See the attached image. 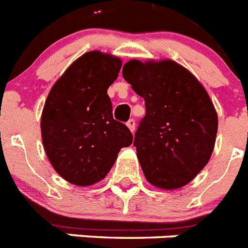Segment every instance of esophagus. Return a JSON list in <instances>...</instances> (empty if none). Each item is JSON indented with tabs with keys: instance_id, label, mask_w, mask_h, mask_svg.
<instances>
[{
	"instance_id": "1",
	"label": "esophagus",
	"mask_w": 248,
	"mask_h": 248,
	"mask_svg": "<svg viewBox=\"0 0 248 248\" xmlns=\"http://www.w3.org/2000/svg\"><path fill=\"white\" fill-rule=\"evenodd\" d=\"M126 126H128L129 130H130L131 133H134V131H135V120L134 119H129L128 123H126Z\"/></svg>"
}]
</instances>
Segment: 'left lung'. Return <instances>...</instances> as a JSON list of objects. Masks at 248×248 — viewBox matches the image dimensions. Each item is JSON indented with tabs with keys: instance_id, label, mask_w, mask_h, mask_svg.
<instances>
[{
	"instance_id": "1",
	"label": "left lung",
	"mask_w": 248,
	"mask_h": 248,
	"mask_svg": "<svg viewBox=\"0 0 248 248\" xmlns=\"http://www.w3.org/2000/svg\"><path fill=\"white\" fill-rule=\"evenodd\" d=\"M124 79L145 100L135 133L137 156L155 187H183L209 163L217 134V113L196 77L171 59H131Z\"/></svg>"
}]
</instances>
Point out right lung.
<instances>
[{
	"mask_svg": "<svg viewBox=\"0 0 248 248\" xmlns=\"http://www.w3.org/2000/svg\"><path fill=\"white\" fill-rule=\"evenodd\" d=\"M122 59L99 50L76 59L49 91L41 117L43 148L68 183L91 186L110 171L122 148L133 143L128 126L113 119L108 88Z\"/></svg>",
	"mask_w": 248,
	"mask_h": 248,
	"instance_id": "add662e5",
	"label": "right lung"
}]
</instances>
